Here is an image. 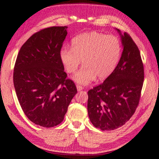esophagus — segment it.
Masks as SVG:
<instances>
[{"label": "esophagus", "instance_id": "34e87169", "mask_svg": "<svg viewBox=\"0 0 159 159\" xmlns=\"http://www.w3.org/2000/svg\"><path fill=\"white\" fill-rule=\"evenodd\" d=\"M76 88H77L78 91H80V90H82L83 89V86H80V85H76Z\"/></svg>", "mask_w": 159, "mask_h": 159}]
</instances>
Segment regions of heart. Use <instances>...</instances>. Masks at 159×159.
<instances>
[{
  "instance_id": "1",
  "label": "heart",
  "mask_w": 159,
  "mask_h": 159,
  "mask_svg": "<svg viewBox=\"0 0 159 159\" xmlns=\"http://www.w3.org/2000/svg\"><path fill=\"white\" fill-rule=\"evenodd\" d=\"M122 52V45L116 36L96 31L85 32L74 38L71 48L62 47L60 58L67 73L73 74L84 64L73 79L87 85L95 79L110 76L116 67Z\"/></svg>"
}]
</instances>
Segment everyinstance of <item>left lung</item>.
<instances>
[{
	"instance_id": "1",
	"label": "left lung",
	"mask_w": 159,
	"mask_h": 159,
	"mask_svg": "<svg viewBox=\"0 0 159 159\" xmlns=\"http://www.w3.org/2000/svg\"><path fill=\"white\" fill-rule=\"evenodd\" d=\"M121 36L123 50L113 73L88 92V112L95 128L113 130L135 112L144 82V65L135 43L128 33Z\"/></svg>"
}]
</instances>
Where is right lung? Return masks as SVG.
Here are the masks:
<instances>
[{
  "label": "right lung",
  "mask_w": 159,
  "mask_h": 159,
  "mask_svg": "<svg viewBox=\"0 0 159 159\" xmlns=\"http://www.w3.org/2000/svg\"><path fill=\"white\" fill-rule=\"evenodd\" d=\"M66 29L52 26L36 32L21 47L15 61L13 83L18 101L26 117L42 127L61 123L77 93L60 58Z\"/></svg>",
  "instance_id": "1"
}]
</instances>
